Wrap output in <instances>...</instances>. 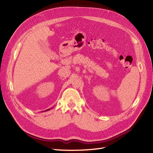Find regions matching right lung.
Masks as SVG:
<instances>
[{"mask_svg": "<svg viewBox=\"0 0 153 153\" xmlns=\"http://www.w3.org/2000/svg\"><path fill=\"white\" fill-rule=\"evenodd\" d=\"M50 110V109H48V110Z\"/></svg>", "mask_w": 153, "mask_h": 153, "instance_id": "1", "label": "right lung"}]
</instances>
